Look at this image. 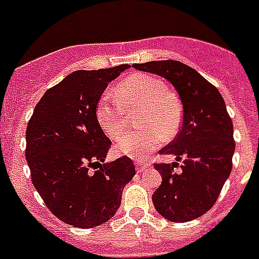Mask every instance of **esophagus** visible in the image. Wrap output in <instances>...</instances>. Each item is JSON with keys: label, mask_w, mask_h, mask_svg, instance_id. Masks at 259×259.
Masks as SVG:
<instances>
[{"label": "esophagus", "mask_w": 259, "mask_h": 259, "mask_svg": "<svg viewBox=\"0 0 259 259\" xmlns=\"http://www.w3.org/2000/svg\"><path fill=\"white\" fill-rule=\"evenodd\" d=\"M149 168V163H146V162L144 161H137L136 162V170L137 172H144V171H146Z\"/></svg>", "instance_id": "1"}]
</instances>
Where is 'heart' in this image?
Here are the masks:
<instances>
[{"label":"heart","mask_w":259,"mask_h":259,"mask_svg":"<svg viewBox=\"0 0 259 259\" xmlns=\"http://www.w3.org/2000/svg\"><path fill=\"white\" fill-rule=\"evenodd\" d=\"M115 100L104 96L98 102L96 116L104 134L118 140L126 126L125 113L141 111L137 124L144 128L119 139L116 150L132 158H143L161 144L163 136L171 139L179 131L183 107L175 93L166 91L161 80L149 74H134L116 87Z\"/></svg>","instance_id":"heart-1"}]
</instances>
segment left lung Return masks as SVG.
I'll return each instance as SVG.
<instances>
[{
    "instance_id": "1",
    "label": "left lung",
    "mask_w": 259,
    "mask_h": 259,
    "mask_svg": "<svg viewBox=\"0 0 259 259\" xmlns=\"http://www.w3.org/2000/svg\"><path fill=\"white\" fill-rule=\"evenodd\" d=\"M136 70L159 75L176 89L183 104V125L175 140L159 150L183 159L155 163L162 184L153 193L154 207L171 222H189L212 207L232 170L233 125L219 91L197 71L179 61L135 63Z\"/></svg>"
}]
</instances>
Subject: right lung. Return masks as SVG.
<instances>
[{
	"label": "right lung",
	"instance_id": "right-lung-1",
	"mask_svg": "<svg viewBox=\"0 0 259 259\" xmlns=\"http://www.w3.org/2000/svg\"><path fill=\"white\" fill-rule=\"evenodd\" d=\"M128 67L74 71L48 89L27 125L33 187L48 209L74 227H97L114 217L136 174L127 155L105 163L111 141L96 116L106 87Z\"/></svg>",
	"mask_w": 259,
	"mask_h": 259
}]
</instances>
